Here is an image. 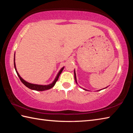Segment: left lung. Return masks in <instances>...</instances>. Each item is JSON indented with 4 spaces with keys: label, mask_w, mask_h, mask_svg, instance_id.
<instances>
[{
    "label": "left lung",
    "mask_w": 133,
    "mask_h": 133,
    "mask_svg": "<svg viewBox=\"0 0 133 133\" xmlns=\"http://www.w3.org/2000/svg\"><path fill=\"white\" fill-rule=\"evenodd\" d=\"M74 73H75V81H76V83H77V78H76V72H75V70H74ZM107 88V87H106ZM84 90H87L86 89H83Z\"/></svg>",
    "instance_id": "1"
}]
</instances>
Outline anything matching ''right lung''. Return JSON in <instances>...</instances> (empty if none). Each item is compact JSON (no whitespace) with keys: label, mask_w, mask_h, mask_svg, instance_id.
I'll return each instance as SVG.
<instances>
[{"label":"right lung","mask_w":133,"mask_h":133,"mask_svg":"<svg viewBox=\"0 0 133 133\" xmlns=\"http://www.w3.org/2000/svg\"><path fill=\"white\" fill-rule=\"evenodd\" d=\"M14 66H15V70L16 71L17 75L18 76V77H19L20 80H21V82L23 83V84L26 85L27 87H28L29 89H30L31 90H36V91H44V90H47L50 89L51 88L54 86L55 85L57 81L58 80V78L59 77V76L60 75V74L62 73V72L63 71V70L64 69V67H62V68L60 70V71H58V73H57V76L55 78V79L54 80L53 82L51 83V84H49L48 85H40V84H32V83H30L24 80V79H23L21 77V76L19 75V73H18L17 70H16V64H15V53L14 55Z\"/></svg>","instance_id":"right-lung-1"}]
</instances>
